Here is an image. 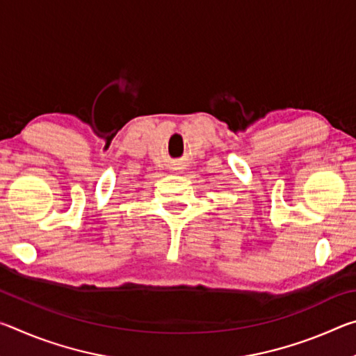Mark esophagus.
I'll return each instance as SVG.
<instances>
[{"label":"esophagus","instance_id":"34e87169","mask_svg":"<svg viewBox=\"0 0 356 356\" xmlns=\"http://www.w3.org/2000/svg\"><path fill=\"white\" fill-rule=\"evenodd\" d=\"M180 170H182V168L177 166V165H174V166L171 168V171H174V172H177V171H180Z\"/></svg>","mask_w":356,"mask_h":356}]
</instances>
